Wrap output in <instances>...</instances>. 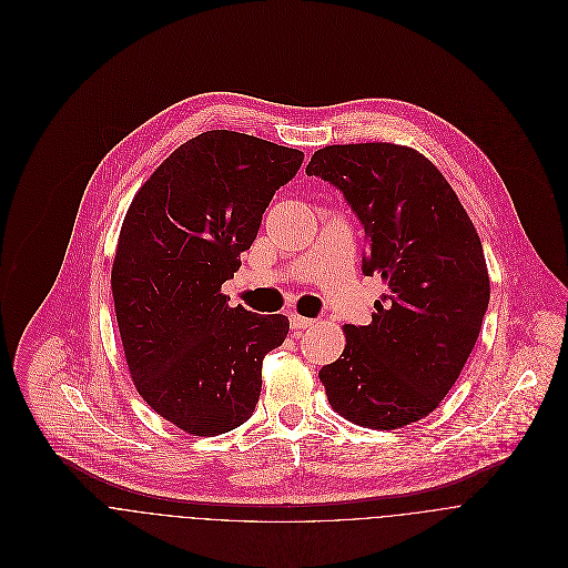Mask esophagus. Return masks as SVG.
Listing matches in <instances>:
<instances>
[{
    "mask_svg": "<svg viewBox=\"0 0 568 568\" xmlns=\"http://www.w3.org/2000/svg\"><path fill=\"white\" fill-rule=\"evenodd\" d=\"M291 325L295 327V329H306V327H313L315 322L313 320H306V317H302V315H291Z\"/></svg>",
    "mask_w": 568,
    "mask_h": 568,
    "instance_id": "esophagus-1",
    "label": "esophagus"
}]
</instances>
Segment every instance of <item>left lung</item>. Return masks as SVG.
Masks as SVG:
<instances>
[{"label": "left lung", "instance_id": "obj_1", "mask_svg": "<svg viewBox=\"0 0 568 568\" xmlns=\"http://www.w3.org/2000/svg\"><path fill=\"white\" fill-rule=\"evenodd\" d=\"M308 176L334 185L365 230L363 273L387 293L372 324H347L320 378L332 408L367 428L426 417L459 378L489 304L484 246L444 174L398 144L325 146Z\"/></svg>", "mask_w": 568, "mask_h": 568}]
</instances>
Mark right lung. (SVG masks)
I'll list each match as a JSON object with an SVG mask.
<instances>
[{"mask_svg": "<svg viewBox=\"0 0 568 568\" xmlns=\"http://www.w3.org/2000/svg\"><path fill=\"white\" fill-rule=\"evenodd\" d=\"M302 162L295 149L207 131L181 144L126 212L111 288L129 372L146 405L190 435L251 417L262 358L288 334L284 315L232 308L221 286Z\"/></svg>", "mask_w": 568, "mask_h": 568, "instance_id": "right-lung-1", "label": "right lung"}]
</instances>
